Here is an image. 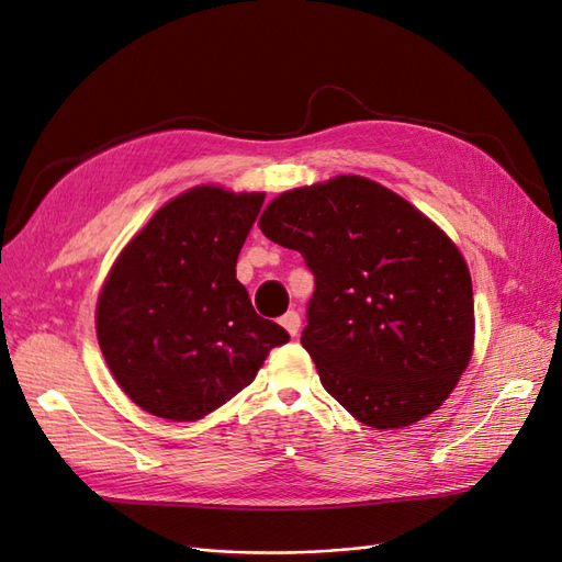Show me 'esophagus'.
<instances>
[{
    "label": "esophagus",
    "mask_w": 562,
    "mask_h": 562,
    "mask_svg": "<svg viewBox=\"0 0 562 562\" xmlns=\"http://www.w3.org/2000/svg\"><path fill=\"white\" fill-rule=\"evenodd\" d=\"M281 326L291 333L293 337L300 333V314L293 310V312H285L283 316H281Z\"/></svg>",
    "instance_id": "1"
}]
</instances>
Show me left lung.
<instances>
[{
  "instance_id": "8db88e82",
  "label": "left lung",
  "mask_w": 562,
  "mask_h": 562,
  "mask_svg": "<svg viewBox=\"0 0 562 562\" xmlns=\"http://www.w3.org/2000/svg\"><path fill=\"white\" fill-rule=\"evenodd\" d=\"M260 229L312 269L302 347L328 394L372 429L438 411L473 351L471 277L448 234L361 176L283 192Z\"/></svg>"
}]
</instances>
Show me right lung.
Wrapping results in <instances>:
<instances>
[{"label": "right lung", "mask_w": 562, "mask_h": 562, "mask_svg": "<svg viewBox=\"0 0 562 562\" xmlns=\"http://www.w3.org/2000/svg\"><path fill=\"white\" fill-rule=\"evenodd\" d=\"M262 201V192L192 187L151 215L112 265L95 310L98 345L143 411L173 422L206 417L291 339L255 314L236 279Z\"/></svg>", "instance_id": "add662e5"}]
</instances>
